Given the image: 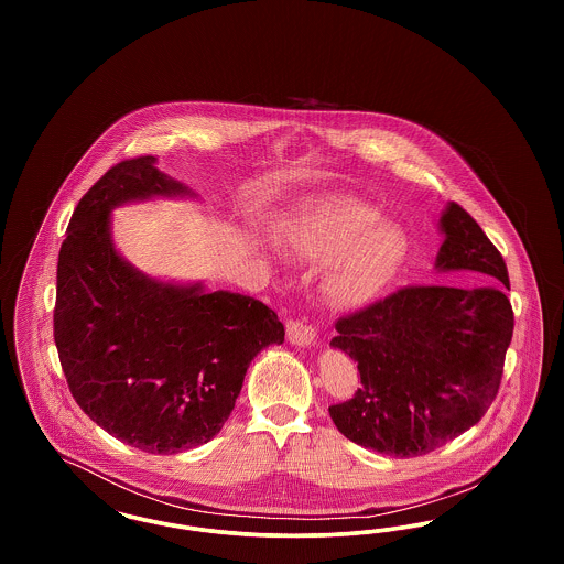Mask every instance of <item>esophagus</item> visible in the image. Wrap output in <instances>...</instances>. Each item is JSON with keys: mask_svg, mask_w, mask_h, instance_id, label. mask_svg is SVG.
<instances>
[{"mask_svg": "<svg viewBox=\"0 0 564 564\" xmlns=\"http://www.w3.org/2000/svg\"><path fill=\"white\" fill-rule=\"evenodd\" d=\"M285 332H288V340L295 347H308L317 338V332L304 319H290L285 323Z\"/></svg>", "mask_w": 564, "mask_h": 564, "instance_id": "esophagus-1", "label": "esophagus"}]
</instances>
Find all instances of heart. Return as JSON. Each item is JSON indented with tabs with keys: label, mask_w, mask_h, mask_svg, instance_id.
Segmentation results:
<instances>
[{
	"label": "heart",
	"mask_w": 564,
	"mask_h": 564,
	"mask_svg": "<svg viewBox=\"0 0 564 564\" xmlns=\"http://www.w3.org/2000/svg\"><path fill=\"white\" fill-rule=\"evenodd\" d=\"M288 242L304 260L339 256L323 279V295L336 308L372 302L398 274L408 247L398 224L349 196L322 198L290 226Z\"/></svg>",
	"instance_id": "b5f03b06"
}]
</instances>
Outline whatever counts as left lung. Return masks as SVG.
Here are the masks:
<instances>
[{"label": "left lung", "mask_w": 564, "mask_h": 564, "mask_svg": "<svg viewBox=\"0 0 564 564\" xmlns=\"http://www.w3.org/2000/svg\"><path fill=\"white\" fill-rule=\"evenodd\" d=\"M440 228L435 269L495 285H405L343 315L332 338L357 361L361 384L329 416L350 442L382 455H427L474 427L499 393L513 334L508 267L460 205L446 207Z\"/></svg>", "instance_id": "8db88e82"}]
</instances>
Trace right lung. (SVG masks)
<instances>
[{"instance_id":"add662e5","label":"right lung","mask_w":564,"mask_h":564,"mask_svg":"<svg viewBox=\"0 0 564 564\" xmlns=\"http://www.w3.org/2000/svg\"><path fill=\"white\" fill-rule=\"evenodd\" d=\"M154 162H118L82 196L58 251L54 343L84 414L133 448L175 455L219 433L251 359L285 329L260 300L161 283L118 256L113 207L188 194Z\"/></svg>"}]
</instances>
